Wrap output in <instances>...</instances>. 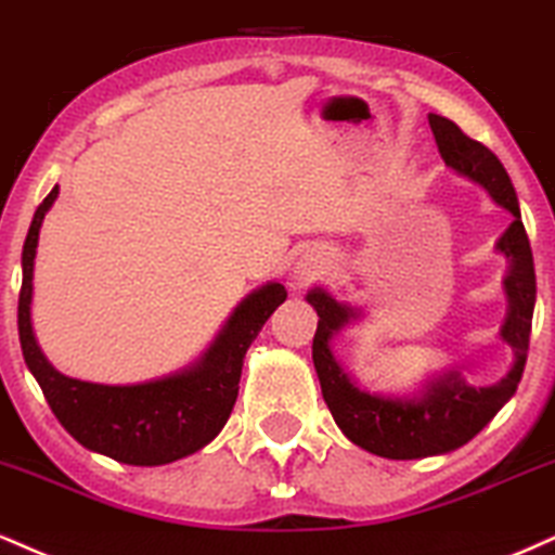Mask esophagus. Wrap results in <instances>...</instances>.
<instances>
[{"label": "esophagus", "mask_w": 555, "mask_h": 555, "mask_svg": "<svg viewBox=\"0 0 555 555\" xmlns=\"http://www.w3.org/2000/svg\"><path fill=\"white\" fill-rule=\"evenodd\" d=\"M324 259L322 257H304L301 262L296 267V275L298 280H314L324 272Z\"/></svg>", "instance_id": "obj_1"}]
</instances>
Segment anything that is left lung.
I'll return each mask as SVG.
<instances>
[{
    "label": "left lung",
    "instance_id": "left-lung-1",
    "mask_svg": "<svg viewBox=\"0 0 555 555\" xmlns=\"http://www.w3.org/2000/svg\"><path fill=\"white\" fill-rule=\"evenodd\" d=\"M428 124L447 166L483 186L491 199L514 218L504 236L496 241V251L509 259V272L504 278L509 309L501 327V340L514 350V366L491 387H473L462 379L460 371H444L415 397L371 395L350 379L330 348L332 337L345 324L361 317V311L335 301L322 288L306 293V301L319 314L311 358L332 418L356 447L387 460L436 457V454L454 452L483 431L493 415L517 392L527 348H530L532 311H535V264H532L530 238L522 225L509 173L491 150L478 140H470L454 121L428 114Z\"/></svg>",
    "mask_w": 555,
    "mask_h": 555
}]
</instances>
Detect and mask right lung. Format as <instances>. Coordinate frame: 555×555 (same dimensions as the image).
I'll use <instances>...</instances> for the list:
<instances>
[{"label": "right lung", "mask_w": 555, "mask_h": 555, "mask_svg": "<svg viewBox=\"0 0 555 555\" xmlns=\"http://www.w3.org/2000/svg\"><path fill=\"white\" fill-rule=\"evenodd\" d=\"M59 186L38 205L23 246V288L17 301V330L23 358L51 413L85 449L124 462L155 467L189 457L210 444L238 397L244 356L272 311L285 301L283 283H267L241 301L210 348L192 366L142 384H93L59 371L46 361L30 324L33 262L38 231L54 205Z\"/></svg>", "instance_id": "add662e5"}]
</instances>
